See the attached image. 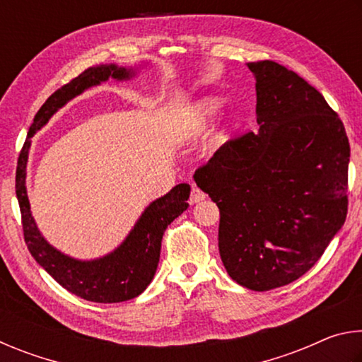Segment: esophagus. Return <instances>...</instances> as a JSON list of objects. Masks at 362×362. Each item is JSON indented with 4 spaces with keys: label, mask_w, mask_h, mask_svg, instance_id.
Returning <instances> with one entry per match:
<instances>
[{
    "label": "esophagus",
    "mask_w": 362,
    "mask_h": 362,
    "mask_svg": "<svg viewBox=\"0 0 362 362\" xmlns=\"http://www.w3.org/2000/svg\"><path fill=\"white\" fill-rule=\"evenodd\" d=\"M206 199V194L201 192L199 188L193 187L192 188V194H189V204H196V203H201V201Z\"/></svg>",
    "instance_id": "obj_1"
}]
</instances>
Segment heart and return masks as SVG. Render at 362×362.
<instances>
[{"mask_svg": "<svg viewBox=\"0 0 362 362\" xmlns=\"http://www.w3.org/2000/svg\"><path fill=\"white\" fill-rule=\"evenodd\" d=\"M223 102L218 97H203L193 103L188 113V124L193 131H204L207 124L214 119V116L222 108ZM236 118H233L235 121Z\"/></svg>", "mask_w": 362, "mask_h": 362, "instance_id": "b5f03b06", "label": "heart"}]
</instances>
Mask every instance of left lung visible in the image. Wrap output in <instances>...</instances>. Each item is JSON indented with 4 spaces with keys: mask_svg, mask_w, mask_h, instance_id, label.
I'll use <instances>...</instances> for the list:
<instances>
[{
    "mask_svg": "<svg viewBox=\"0 0 362 362\" xmlns=\"http://www.w3.org/2000/svg\"><path fill=\"white\" fill-rule=\"evenodd\" d=\"M257 134L216 151L194 182L218 206V252L250 291L291 284L321 259L345 223L350 144L343 122L297 73L249 62Z\"/></svg>",
    "mask_w": 362,
    "mask_h": 362,
    "instance_id": "obj_1",
    "label": "left lung"
}]
</instances>
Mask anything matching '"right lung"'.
I'll use <instances>...</instances> for the list:
<instances>
[{"mask_svg":"<svg viewBox=\"0 0 362 362\" xmlns=\"http://www.w3.org/2000/svg\"><path fill=\"white\" fill-rule=\"evenodd\" d=\"M136 73L134 69L116 64L90 66L56 90L36 113L17 161L16 194L19 199L23 236L30 254L66 291L95 303L126 302L140 296L148 287L158 268L164 231L170 222L187 211L189 185L179 183L169 193L146 206L126 240L112 252L94 260H79L51 246L38 230L30 211L27 194L28 153L36 131H40L66 102L83 94L86 89L108 81L110 78L116 81H127L136 76Z\"/></svg>","mask_w":362,"mask_h":362,"instance_id":"add662e5","label":"right lung"}]
</instances>
